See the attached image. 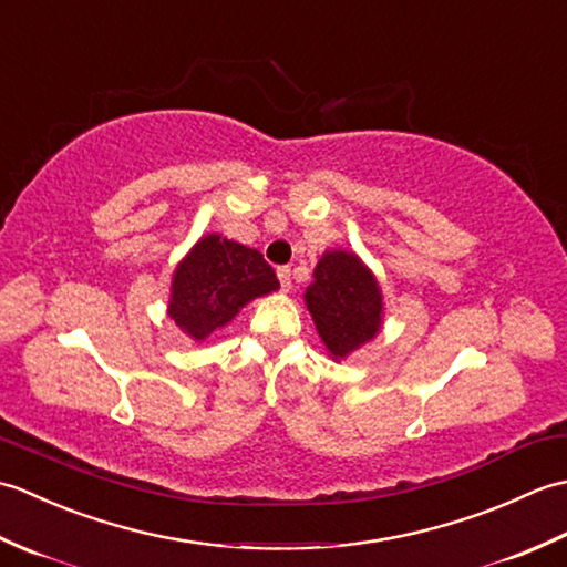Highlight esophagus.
Wrapping results in <instances>:
<instances>
[{
	"label": "esophagus",
	"instance_id": "34e87169",
	"mask_svg": "<svg viewBox=\"0 0 567 567\" xmlns=\"http://www.w3.org/2000/svg\"><path fill=\"white\" fill-rule=\"evenodd\" d=\"M277 277H280L282 292H290V287H292V270H290V268H277Z\"/></svg>",
	"mask_w": 567,
	"mask_h": 567
}]
</instances>
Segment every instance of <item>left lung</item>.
I'll return each instance as SVG.
<instances>
[{
	"label": "left lung",
	"mask_w": 567,
	"mask_h": 567,
	"mask_svg": "<svg viewBox=\"0 0 567 567\" xmlns=\"http://www.w3.org/2000/svg\"><path fill=\"white\" fill-rule=\"evenodd\" d=\"M305 305L336 363L370 343L382 329L380 282L351 250L323 252L315 268V282L305 292Z\"/></svg>",
	"instance_id": "obj_1"
}]
</instances>
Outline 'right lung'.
I'll return each instance as SVG.
<instances>
[{
	"instance_id": "add662e5",
	"label": "right lung",
	"mask_w": 567,
	"mask_h": 567,
	"mask_svg": "<svg viewBox=\"0 0 567 567\" xmlns=\"http://www.w3.org/2000/svg\"><path fill=\"white\" fill-rule=\"evenodd\" d=\"M275 290L280 282L260 250L207 234L177 262L167 317L192 341H207L248 302Z\"/></svg>"
}]
</instances>
